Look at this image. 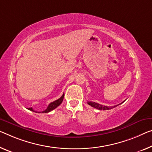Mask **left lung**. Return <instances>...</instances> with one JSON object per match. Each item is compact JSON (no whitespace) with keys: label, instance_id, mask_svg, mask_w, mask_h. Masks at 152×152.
<instances>
[{"label":"left lung","instance_id":"obj_1","mask_svg":"<svg viewBox=\"0 0 152 152\" xmlns=\"http://www.w3.org/2000/svg\"><path fill=\"white\" fill-rule=\"evenodd\" d=\"M122 102H121L120 104H122ZM88 104H89V105L92 106V107H94V108L99 109V110H109V109H113V108H114V107H115L118 105H119V104H117V105L113 106V107H107V106H104V105H102V104L97 103V102H91V101H88Z\"/></svg>","mask_w":152,"mask_h":152}]
</instances>
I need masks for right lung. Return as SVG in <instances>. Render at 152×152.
<instances>
[{
	"instance_id": "right-lung-1",
	"label": "right lung",
	"mask_w": 152,
	"mask_h": 152,
	"mask_svg": "<svg viewBox=\"0 0 152 152\" xmlns=\"http://www.w3.org/2000/svg\"><path fill=\"white\" fill-rule=\"evenodd\" d=\"M64 94H63L62 96L60 97V99H58V100H56L55 101L51 102V103L48 105V108H47L45 111H41V112H38V113H48V112H50L51 111L53 110V109L56 108L57 107L59 106L60 104L62 103V100H63V99H64ZM28 109H29V110H30V111H33V112H36V113H37V111H35L34 110V109H32V107H30V108H28Z\"/></svg>"
}]
</instances>
